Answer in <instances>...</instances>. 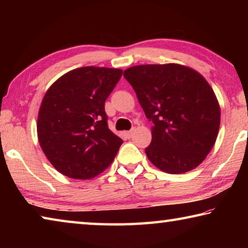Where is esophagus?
I'll list each match as a JSON object with an SVG mask.
<instances>
[{"label":"esophagus","mask_w":248,"mask_h":248,"mask_svg":"<svg viewBox=\"0 0 248 248\" xmlns=\"http://www.w3.org/2000/svg\"><path fill=\"white\" fill-rule=\"evenodd\" d=\"M132 133H133V130H129V131H124V134L128 138V139H129V138L132 137Z\"/></svg>","instance_id":"obj_1"}]
</instances>
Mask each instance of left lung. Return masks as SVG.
<instances>
[{
    "instance_id": "8db88e82",
    "label": "left lung",
    "mask_w": 248,
    "mask_h": 248,
    "mask_svg": "<svg viewBox=\"0 0 248 248\" xmlns=\"http://www.w3.org/2000/svg\"><path fill=\"white\" fill-rule=\"evenodd\" d=\"M146 118L152 141L150 162L169 174H182L203 162L216 143L220 105L202 75L182 64H143L124 70Z\"/></svg>"
}]
</instances>
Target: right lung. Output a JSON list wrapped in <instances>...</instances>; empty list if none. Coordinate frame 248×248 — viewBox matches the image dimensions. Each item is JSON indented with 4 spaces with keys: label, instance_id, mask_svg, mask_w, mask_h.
I'll use <instances>...</instances> for the list:
<instances>
[{
    "label": "right lung",
    "instance_id": "1",
    "mask_svg": "<svg viewBox=\"0 0 248 248\" xmlns=\"http://www.w3.org/2000/svg\"><path fill=\"white\" fill-rule=\"evenodd\" d=\"M123 70L84 66L62 75L41 102L37 134L49 162L73 179H91L107 169L123 140L107 124L105 102Z\"/></svg>",
    "mask_w": 248,
    "mask_h": 248
}]
</instances>
